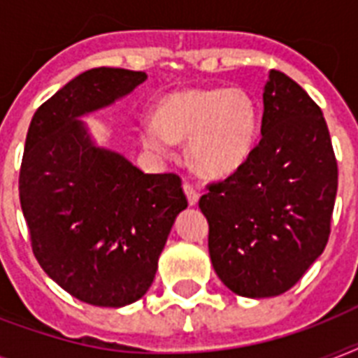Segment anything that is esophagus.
<instances>
[{
	"instance_id": "1",
	"label": "esophagus",
	"mask_w": 358,
	"mask_h": 358,
	"mask_svg": "<svg viewBox=\"0 0 358 358\" xmlns=\"http://www.w3.org/2000/svg\"><path fill=\"white\" fill-rule=\"evenodd\" d=\"M184 191H185V195H187V201H189L191 206H195L196 202H199V191L195 189V185L189 184V182H185L184 184Z\"/></svg>"
}]
</instances>
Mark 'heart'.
<instances>
[{
  "label": "heart",
  "mask_w": 358,
  "mask_h": 358,
  "mask_svg": "<svg viewBox=\"0 0 358 358\" xmlns=\"http://www.w3.org/2000/svg\"><path fill=\"white\" fill-rule=\"evenodd\" d=\"M260 115L241 89H184L157 103L156 120L141 124V141L156 154H171L174 141L189 137V157L204 176L238 171L255 150Z\"/></svg>",
  "instance_id": "b5f03b06"
}]
</instances>
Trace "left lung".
<instances>
[{"label":"left lung","mask_w":358,"mask_h":358,"mask_svg":"<svg viewBox=\"0 0 358 358\" xmlns=\"http://www.w3.org/2000/svg\"><path fill=\"white\" fill-rule=\"evenodd\" d=\"M206 187L199 208L224 286L255 299L288 292L327 245L338 189L320 106L292 78L271 70L260 143L238 171Z\"/></svg>","instance_id":"obj_1"}]
</instances>
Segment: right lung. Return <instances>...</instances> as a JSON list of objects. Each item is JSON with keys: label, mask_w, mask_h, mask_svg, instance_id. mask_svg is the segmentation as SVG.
<instances>
[{"label": "right lung", "mask_w": 358, "mask_h": 358, "mask_svg": "<svg viewBox=\"0 0 358 358\" xmlns=\"http://www.w3.org/2000/svg\"><path fill=\"white\" fill-rule=\"evenodd\" d=\"M145 80L135 70H87L36 109L25 137L18 189L33 255L61 288L94 306L117 308L146 294L187 208L178 174H145L96 148L78 120Z\"/></svg>", "instance_id": "obj_1"}]
</instances>
